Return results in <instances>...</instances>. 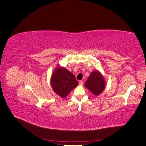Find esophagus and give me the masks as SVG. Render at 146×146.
<instances>
[{"mask_svg": "<svg viewBox=\"0 0 146 146\" xmlns=\"http://www.w3.org/2000/svg\"><path fill=\"white\" fill-rule=\"evenodd\" d=\"M83 81H82V80L79 81V85L82 86V85H83Z\"/></svg>", "mask_w": 146, "mask_h": 146, "instance_id": "1", "label": "esophagus"}]
</instances>
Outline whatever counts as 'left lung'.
I'll use <instances>...</instances> for the list:
<instances>
[{
    "label": "left lung",
    "mask_w": 146,
    "mask_h": 146,
    "mask_svg": "<svg viewBox=\"0 0 146 146\" xmlns=\"http://www.w3.org/2000/svg\"><path fill=\"white\" fill-rule=\"evenodd\" d=\"M85 86L94 95L98 96L104 90L105 82L104 78L98 70L91 73L85 83Z\"/></svg>",
    "instance_id": "obj_1"
}]
</instances>
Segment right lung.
Here are the masks:
<instances>
[{"label":"right lung","instance_id":"add662e5","mask_svg":"<svg viewBox=\"0 0 146 146\" xmlns=\"http://www.w3.org/2000/svg\"><path fill=\"white\" fill-rule=\"evenodd\" d=\"M52 89L61 98H64L78 84L74 74L64 68L58 66L50 79Z\"/></svg>","mask_w":146,"mask_h":146}]
</instances>
